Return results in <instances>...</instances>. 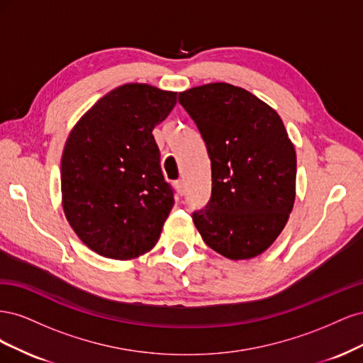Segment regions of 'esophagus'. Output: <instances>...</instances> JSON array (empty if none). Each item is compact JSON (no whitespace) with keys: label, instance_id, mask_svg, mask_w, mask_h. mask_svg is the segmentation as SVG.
<instances>
[{"label":"esophagus","instance_id":"1","mask_svg":"<svg viewBox=\"0 0 363 363\" xmlns=\"http://www.w3.org/2000/svg\"><path fill=\"white\" fill-rule=\"evenodd\" d=\"M175 188H177V191H179V194H180V195H183V194H184V183H183L182 180L175 182Z\"/></svg>","mask_w":363,"mask_h":363}]
</instances>
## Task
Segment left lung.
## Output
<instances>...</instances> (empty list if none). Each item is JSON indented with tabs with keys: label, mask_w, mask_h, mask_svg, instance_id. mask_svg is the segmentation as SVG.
<instances>
[{
	"label": "left lung",
	"mask_w": 363,
	"mask_h": 363,
	"mask_svg": "<svg viewBox=\"0 0 363 363\" xmlns=\"http://www.w3.org/2000/svg\"><path fill=\"white\" fill-rule=\"evenodd\" d=\"M199 127L212 168V195L192 219L204 242L232 260L265 251L295 201L296 156L279 113L228 83L179 94Z\"/></svg>",
	"instance_id": "1"
}]
</instances>
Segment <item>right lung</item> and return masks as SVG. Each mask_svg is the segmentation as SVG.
Returning <instances> with one entry per match:
<instances>
[{"mask_svg": "<svg viewBox=\"0 0 363 363\" xmlns=\"http://www.w3.org/2000/svg\"><path fill=\"white\" fill-rule=\"evenodd\" d=\"M177 94L150 84L119 86L75 124L62 155L65 216L83 244L108 259L150 251L174 206L152 128Z\"/></svg>", "mask_w": 363, "mask_h": 363, "instance_id": "right-lung-1", "label": "right lung"}]
</instances>
